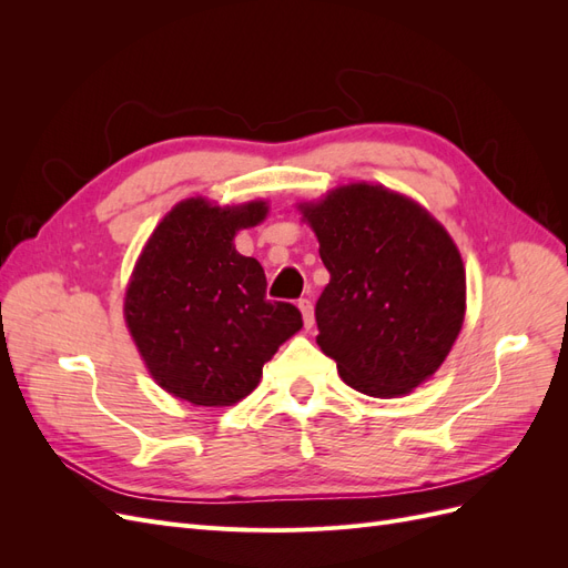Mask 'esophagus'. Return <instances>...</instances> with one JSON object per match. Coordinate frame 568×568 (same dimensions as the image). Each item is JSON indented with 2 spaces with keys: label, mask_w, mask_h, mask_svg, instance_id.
Wrapping results in <instances>:
<instances>
[{
  "label": "esophagus",
  "mask_w": 568,
  "mask_h": 568,
  "mask_svg": "<svg viewBox=\"0 0 568 568\" xmlns=\"http://www.w3.org/2000/svg\"><path fill=\"white\" fill-rule=\"evenodd\" d=\"M298 307H301V315H303V324H305V329H313V324H315L313 301H311V298H301V301H298Z\"/></svg>",
  "instance_id": "1"
}]
</instances>
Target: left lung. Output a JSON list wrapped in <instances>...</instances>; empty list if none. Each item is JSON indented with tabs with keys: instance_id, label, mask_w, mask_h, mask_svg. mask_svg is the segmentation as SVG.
Returning <instances> with one entry per match:
<instances>
[{
	"instance_id": "8db88e82",
	"label": "left lung",
	"mask_w": 568,
	"mask_h": 568,
	"mask_svg": "<svg viewBox=\"0 0 568 568\" xmlns=\"http://www.w3.org/2000/svg\"><path fill=\"white\" fill-rule=\"evenodd\" d=\"M329 270L315 305L317 346L341 379L374 398L426 382L467 307L462 255L419 203L382 184H346L298 205Z\"/></svg>"
}]
</instances>
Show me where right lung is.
<instances>
[{
  "instance_id": "obj_1",
  "label": "right lung",
  "mask_w": 568,
  "mask_h": 568,
  "mask_svg": "<svg viewBox=\"0 0 568 568\" xmlns=\"http://www.w3.org/2000/svg\"><path fill=\"white\" fill-rule=\"evenodd\" d=\"M265 201H180L134 265L125 322L153 379L203 407L234 405L261 384L263 365L301 326V311L267 301L261 263L234 248Z\"/></svg>"
}]
</instances>
